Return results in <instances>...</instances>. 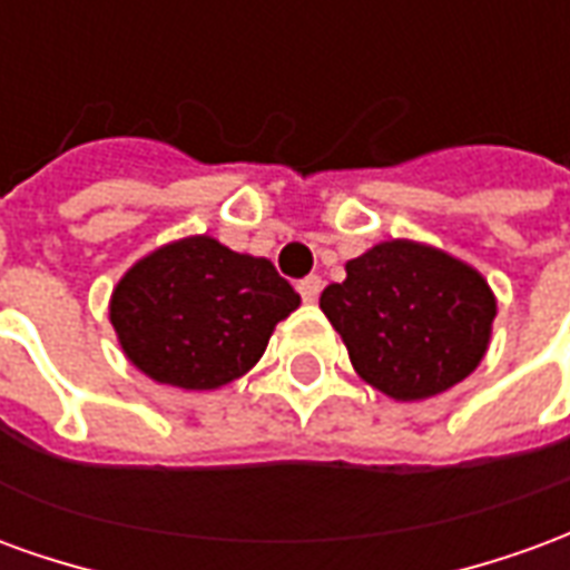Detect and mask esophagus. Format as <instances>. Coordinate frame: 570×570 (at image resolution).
<instances>
[{
	"instance_id": "1",
	"label": "esophagus",
	"mask_w": 570,
	"mask_h": 570,
	"mask_svg": "<svg viewBox=\"0 0 570 570\" xmlns=\"http://www.w3.org/2000/svg\"><path fill=\"white\" fill-rule=\"evenodd\" d=\"M321 289H323V281L317 274H311L305 281H298V296L305 298V302H317L321 298Z\"/></svg>"
}]
</instances>
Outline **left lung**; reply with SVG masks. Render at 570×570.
I'll return each mask as SVG.
<instances>
[{
  "mask_svg": "<svg viewBox=\"0 0 570 570\" xmlns=\"http://www.w3.org/2000/svg\"><path fill=\"white\" fill-rule=\"evenodd\" d=\"M321 308L363 382L424 400L464 382L489 347L494 296L482 274L440 249L387 240L345 265Z\"/></svg>",
  "mask_w": 570,
  "mask_h": 570,
  "instance_id": "obj_1",
  "label": "left lung"
}]
</instances>
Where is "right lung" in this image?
I'll return each instance as SVG.
<instances>
[{
  "label": "right lung",
  "mask_w": 570,
  "mask_h": 570,
  "mask_svg": "<svg viewBox=\"0 0 570 570\" xmlns=\"http://www.w3.org/2000/svg\"><path fill=\"white\" fill-rule=\"evenodd\" d=\"M298 293L268 259L200 235L137 262L112 293L109 317L130 363L183 391L235 382L265 354Z\"/></svg>",
  "instance_id": "1"
}]
</instances>
